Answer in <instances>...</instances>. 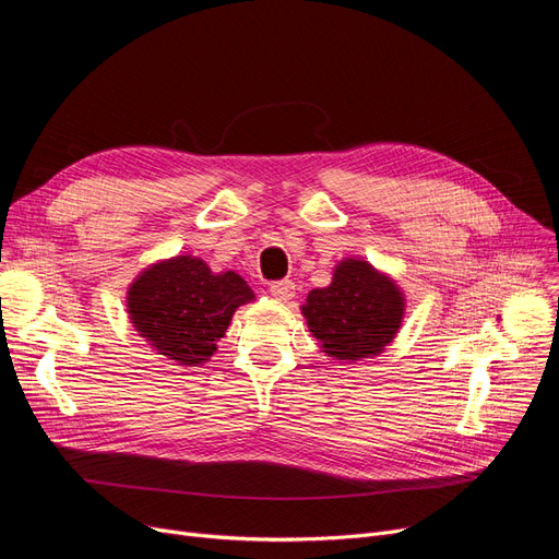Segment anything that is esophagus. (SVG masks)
<instances>
[{
	"mask_svg": "<svg viewBox=\"0 0 559 559\" xmlns=\"http://www.w3.org/2000/svg\"><path fill=\"white\" fill-rule=\"evenodd\" d=\"M270 292H272L274 299H278V301H289L292 297H295L297 285L292 283V281H276V283H272Z\"/></svg>",
	"mask_w": 559,
	"mask_h": 559,
	"instance_id": "34e87169",
	"label": "esophagus"
}]
</instances>
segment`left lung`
Wrapping results in <instances>:
<instances>
[{"label":"left lung","mask_w":559,"mask_h":559,"mask_svg":"<svg viewBox=\"0 0 559 559\" xmlns=\"http://www.w3.org/2000/svg\"><path fill=\"white\" fill-rule=\"evenodd\" d=\"M301 312L329 358L358 362L380 356L396 337L405 297L394 278L367 260L344 258L329 287L310 289Z\"/></svg>","instance_id":"obj_1"}]
</instances>
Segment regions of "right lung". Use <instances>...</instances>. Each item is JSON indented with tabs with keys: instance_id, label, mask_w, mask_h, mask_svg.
Returning a JSON list of instances; mask_svg holds the SVG:
<instances>
[{
	"instance_id": "obj_1",
	"label": "right lung",
	"mask_w": 559,
	"mask_h": 559,
	"mask_svg": "<svg viewBox=\"0 0 559 559\" xmlns=\"http://www.w3.org/2000/svg\"><path fill=\"white\" fill-rule=\"evenodd\" d=\"M253 299V289L240 274H215L197 255H174L133 278L127 310L133 329L158 356L199 367L217 350L235 310Z\"/></svg>"
}]
</instances>
